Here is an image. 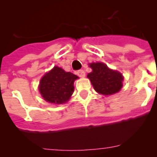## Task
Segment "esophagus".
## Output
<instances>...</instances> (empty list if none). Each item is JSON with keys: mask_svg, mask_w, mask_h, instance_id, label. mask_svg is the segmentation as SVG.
I'll list each match as a JSON object with an SVG mask.
<instances>
[{"mask_svg": "<svg viewBox=\"0 0 157 157\" xmlns=\"http://www.w3.org/2000/svg\"><path fill=\"white\" fill-rule=\"evenodd\" d=\"M77 75H78L80 77H85V76H86V72H85L84 70H79V71H77Z\"/></svg>", "mask_w": 157, "mask_h": 157, "instance_id": "1", "label": "esophagus"}]
</instances>
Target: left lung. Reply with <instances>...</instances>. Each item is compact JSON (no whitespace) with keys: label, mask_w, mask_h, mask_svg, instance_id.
<instances>
[{"label":"left lung","mask_w":157,"mask_h":157,"mask_svg":"<svg viewBox=\"0 0 157 157\" xmlns=\"http://www.w3.org/2000/svg\"><path fill=\"white\" fill-rule=\"evenodd\" d=\"M90 66L93 71L88 74L87 77L98 93L110 95L121 90L123 76L120 72L108 68L103 63H94Z\"/></svg>","instance_id":"8db88e82"}]
</instances>
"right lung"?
Listing matches in <instances>:
<instances>
[{"label": "right lung", "mask_w": 157, "mask_h": 157, "mask_svg": "<svg viewBox=\"0 0 157 157\" xmlns=\"http://www.w3.org/2000/svg\"><path fill=\"white\" fill-rule=\"evenodd\" d=\"M78 76L54 67L40 80L39 90L45 101L60 104L68 100L74 90V81Z\"/></svg>", "instance_id": "right-lung-1"}]
</instances>
